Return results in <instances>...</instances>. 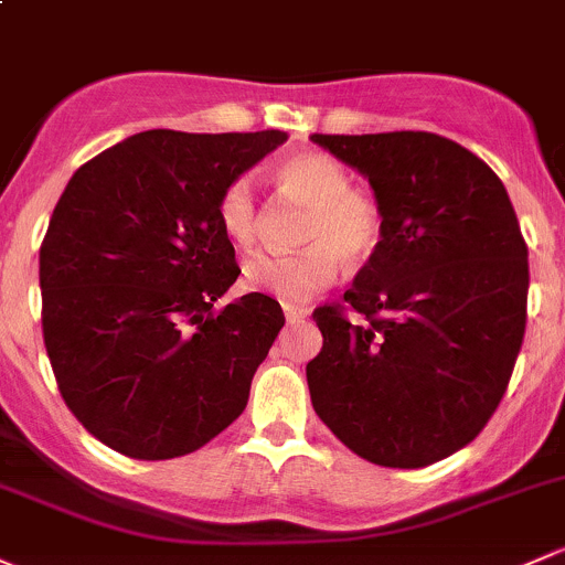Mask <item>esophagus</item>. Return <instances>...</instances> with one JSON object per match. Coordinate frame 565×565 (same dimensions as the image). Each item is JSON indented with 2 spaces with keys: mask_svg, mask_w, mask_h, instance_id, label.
Segmentation results:
<instances>
[{
  "mask_svg": "<svg viewBox=\"0 0 565 565\" xmlns=\"http://www.w3.org/2000/svg\"><path fill=\"white\" fill-rule=\"evenodd\" d=\"M284 317H287L289 324L306 322V319L311 317V308H306V306H284Z\"/></svg>",
  "mask_w": 565,
  "mask_h": 565,
  "instance_id": "34e87169",
  "label": "esophagus"
}]
</instances>
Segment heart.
Listing matches in <instances>:
<instances>
[{
  "label": "heart",
  "instance_id": "heart-1",
  "mask_svg": "<svg viewBox=\"0 0 565 565\" xmlns=\"http://www.w3.org/2000/svg\"><path fill=\"white\" fill-rule=\"evenodd\" d=\"M276 181L287 194L308 205L292 254H254L243 265V284L252 292L281 302H306L328 289L341 259L362 265L376 254L384 237L382 207L352 189V173L322 151H300L276 164ZM222 233L237 246L257 235V194L252 178L237 175L216 203Z\"/></svg>",
  "mask_w": 565,
  "mask_h": 565
}]
</instances>
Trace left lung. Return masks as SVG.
<instances>
[{
    "mask_svg": "<svg viewBox=\"0 0 565 565\" xmlns=\"http://www.w3.org/2000/svg\"><path fill=\"white\" fill-rule=\"evenodd\" d=\"M311 140L367 178L384 216L343 302L313 311V412L362 460L430 466L482 433L512 379L531 278L518 213L501 178L441 135Z\"/></svg>",
    "mask_w": 565,
    "mask_h": 565,
    "instance_id": "obj_1",
    "label": "left lung"
}]
</instances>
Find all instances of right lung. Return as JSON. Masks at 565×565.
I'll use <instances>...</instances> for the list:
<instances>
[{
  "mask_svg": "<svg viewBox=\"0 0 565 565\" xmlns=\"http://www.w3.org/2000/svg\"><path fill=\"white\" fill-rule=\"evenodd\" d=\"M287 132L148 129L75 170L40 246L43 338L58 392L135 460L205 447L248 403L284 311L252 292L216 203Z\"/></svg>",
  "mask_w": 565,
  "mask_h": 565,
  "instance_id": "obj_1",
  "label": "right lung"
}]
</instances>
